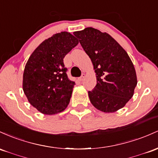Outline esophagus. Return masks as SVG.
<instances>
[{"instance_id":"obj_1","label":"esophagus","mask_w":158,"mask_h":158,"mask_svg":"<svg viewBox=\"0 0 158 158\" xmlns=\"http://www.w3.org/2000/svg\"><path fill=\"white\" fill-rule=\"evenodd\" d=\"M85 76H86V75H85V74H83L82 75H81V77L79 78V81H82L83 80H84V79L85 78Z\"/></svg>"}]
</instances>
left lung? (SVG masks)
<instances>
[{
	"instance_id": "obj_1",
	"label": "left lung",
	"mask_w": 158,
	"mask_h": 158,
	"mask_svg": "<svg viewBox=\"0 0 158 158\" xmlns=\"http://www.w3.org/2000/svg\"><path fill=\"white\" fill-rule=\"evenodd\" d=\"M93 63L97 84L88 92L90 102L104 113L125 107L137 84L134 64L125 49L107 33L93 27L74 32Z\"/></svg>"
}]
</instances>
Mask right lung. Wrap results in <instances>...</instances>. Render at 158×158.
Listing matches in <instances>:
<instances>
[{
  "label": "right lung",
  "instance_id": "right-lung-1",
  "mask_svg": "<svg viewBox=\"0 0 158 158\" xmlns=\"http://www.w3.org/2000/svg\"><path fill=\"white\" fill-rule=\"evenodd\" d=\"M68 32L53 35L32 53L23 74V90L28 102L45 115L63 111L70 102L75 83L67 76L63 59L78 44Z\"/></svg>",
  "mask_w": 158,
  "mask_h": 158
}]
</instances>
